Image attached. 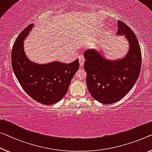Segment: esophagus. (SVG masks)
I'll return each instance as SVG.
<instances>
[{"label": "esophagus", "mask_w": 152, "mask_h": 152, "mask_svg": "<svg viewBox=\"0 0 152 152\" xmlns=\"http://www.w3.org/2000/svg\"><path fill=\"white\" fill-rule=\"evenodd\" d=\"M78 58H79V63H80V66L82 67H83L84 62H85V58H84L83 55H80L78 57Z\"/></svg>", "instance_id": "34e87169"}]
</instances>
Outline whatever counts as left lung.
Returning a JSON list of instances; mask_svg holds the SVG:
<instances>
[{
	"label": "left lung",
	"instance_id": "obj_1",
	"mask_svg": "<svg viewBox=\"0 0 152 152\" xmlns=\"http://www.w3.org/2000/svg\"><path fill=\"white\" fill-rule=\"evenodd\" d=\"M117 24V34L125 35L130 44L125 57L110 61L94 50L84 53L88 90L93 98L105 104L123 98L134 86L141 69V48L135 34L121 21Z\"/></svg>",
	"mask_w": 152,
	"mask_h": 152
}]
</instances>
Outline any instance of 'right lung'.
Returning <instances> with one entry per match:
<instances>
[{"mask_svg":"<svg viewBox=\"0 0 152 152\" xmlns=\"http://www.w3.org/2000/svg\"><path fill=\"white\" fill-rule=\"evenodd\" d=\"M33 24L18 35L11 51V64L15 76L27 94L42 104H54L61 99L79 67L77 58L71 63L58 61L39 65L31 61L24 51V39Z\"/></svg>","mask_w":152,"mask_h":152,"instance_id":"obj_1","label":"right lung"}]
</instances>
